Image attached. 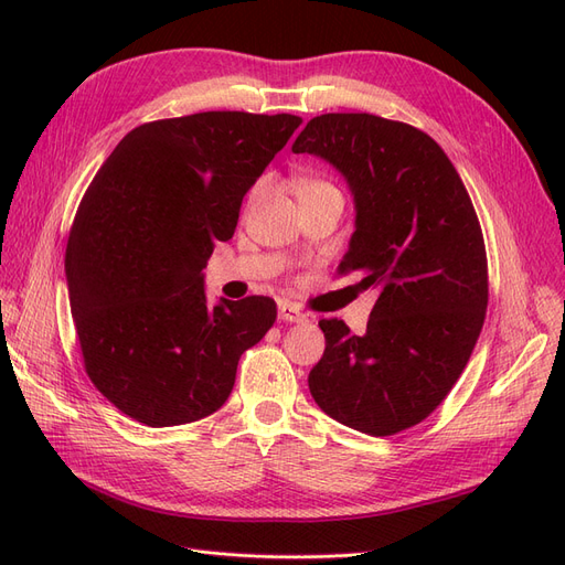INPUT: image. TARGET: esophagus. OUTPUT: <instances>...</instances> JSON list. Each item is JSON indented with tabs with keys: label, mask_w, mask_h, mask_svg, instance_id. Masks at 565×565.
Returning <instances> with one entry per match:
<instances>
[{
	"label": "esophagus",
	"mask_w": 565,
	"mask_h": 565,
	"mask_svg": "<svg viewBox=\"0 0 565 565\" xmlns=\"http://www.w3.org/2000/svg\"><path fill=\"white\" fill-rule=\"evenodd\" d=\"M278 318L285 322H309V316H306L299 306L289 303V301H280L278 303Z\"/></svg>",
	"instance_id": "34e87169"
}]
</instances>
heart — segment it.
Instances as JSON below:
<instances>
[{"mask_svg": "<svg viewBox=\"0 0 565 565\" xmlns=\"http://www.w3.org/2000/svg\"><path fill=\"white\" fill-rule=\"evenodd\" d=\"M320 188H332V185L324 183V181H318V179H297V181H295L297 195L313 193V191H320Z\"/></svg>", "mask_w": 565, "mask_h": 565, "instance_id": "1", "label": "heart"}]
</instances>
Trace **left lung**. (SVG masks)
<instances>
[{
  "instance_id": "obj_1",
  "label": "left lung",
  "mask_w": 565,
  "mask_h": 565,
  "mask_svg": "<svg viewBox=\"0 0 565 565\" xmlns=\"http://www.w3.org/2000/svg\"><path fill=\"white\" fill-rule=\"evenodd\" d=\"M292 152L347 179L355 231L339 270L377 297L363 337L344 320L318 322L311 396L355 431L398 434L448 396L483 328L488 262L471 198L429 134L370 113L313 117Z\"/></svg>"
}]
</instances>
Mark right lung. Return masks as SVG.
<instances>
[{"label": "right lung", "instance_id": "obj_1", "mask_svg": "<svg viewBox=\"0 0 565 565\" xmlns=\"http://www.w3.org/2000/svg\"><path fill=\"white\" fill-rule=\"evenodd\" d=\"M301 125L297 115L212 110L131 129L98 169L65 249L71 311L89 380L146 426L198 422L224 405L241 355L276 322V301L210 306L214 243Z\"/></svg>", "mask_w": 565, "mask_h": 565}]
</instances>
